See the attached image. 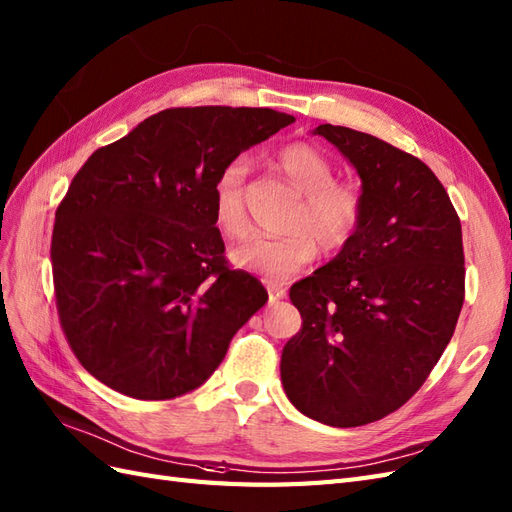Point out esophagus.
Returning <instances> with one entry per match:
<instances>
[{
  "label": "esophagus",
  "mask_w": 512,
  "mask_h": 512,
  "mask_svg": "<svg viewBox=\"0 0 512 512\" xmlns=\"http://www.w3.org/2000/svg\"><path fill=\"white\" fill-rule=\"evenodd\" d=\"M267 293H269V302H278V299L286 297V289L278 282H267Z\"/></svg>",
  "instance_id": "esophagus-1"
}]
</instances>
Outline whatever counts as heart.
<instances>
[{
	"label": "heart",
	"instance_id": "obj_1",
	"mask_svg": "<svg viewBox=\"0 0 512 512\" xmlns=\"http://www.w3.org/2000/svg\"><path fill=\"white\" fill-rule=\"evenodd\" d=\"M276 158L284 176L304 191V206L295 219L297 226L304 228L282 236L252 234L232 249L230 260L243 271L286 280L313 263L319 243L334 252L352 241L363 219V197L354 186L334 182L332 162L315 145L286 143L278 149ZM245 176V160L236 158L221 169L213 186L215 221L226 236H241L247 230Z\"/></svg>",
	"mask_w": 512,
	"mask_h": 512
}]
</instances>
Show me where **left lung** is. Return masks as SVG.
I'll list each match as a JSON object with an SVG mask.
<instances>
[{"label": "left lung", "mask_w": 512, "mask_h": 512, "mask_svg": "<svg viewBox=\"0 0 512 512\" xmlns=\"http://www.w3.org/2000/svg\"><path fill=\"white\" fill-rule=\"evenodd\" d=\"M313 134L356 169L363 219L328 265L291 286L302 330L280 373L299 413L356 428L404 406L450 343L465 299L463 230L419 158L330 123Z\"/></svg>", "instance_id": "left-lung-1"}]
</instances>
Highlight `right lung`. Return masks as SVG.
Returning a JSON list of instances; mask_svg holds the SVG:
<instances>
[{
    "label": "right lung",
    "instance_id": "right-lung-1",
    "mask_svg": "<svg viewBox=\"0 0 512 512\" xmlns=\"http://www.w3.org/2000/svg\"><path fill=\"white\" fill-rule=\"evenodd\" d=\"M295 117L271 108H167L99 147L56 210L60 326L93 378L134 400H173L221 365L267 304L230 269L215 228L221 169Z\"/></svg>",
    "mask_w": 512,
    "mask_h": 512
}]
</instances>
